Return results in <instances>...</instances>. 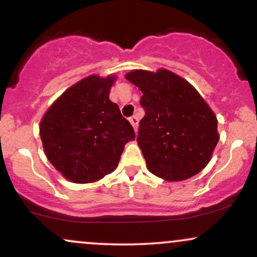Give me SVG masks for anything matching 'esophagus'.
I'll return each mask as SVG.
<instances>
[{
    "label": "esophagus",
    "mask_w": 257,
    "mask_h": 257,
    "mask_svg": "<svg viewBox=\"0 0 257 257\" xmlns=\"http://www.w3.org/2000/svg\"><path fill=\"white\" fill-rule=\"evenodd\" d=\"M129 122L132 123L133 128H134V131L137 132V131H138V123H139V118H138L137 114H134V116H132L131 118H129Z\"/></svg>",
    "instance_id": "1"
}]
</instances>
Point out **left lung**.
Listing matches in <instances>:
<instances>
[{
	"mask_svg": "<svg viewBox=\"0 0 257 257\" xmlns=\"http://www.w3.org/2000/svg\"><path fill=\"white\" fill-rule=\"evenodd\" d=\"M125 78L143 91L145 116L137 140L150 172L168 181L198 174L219 143L211 108L187 81L168 70H134Z\"/></svg>",
	"mask_w": 257,
	"mask_h": 257,
	"instance_id": "1",
	"label": "left lung"
}]
</instances>
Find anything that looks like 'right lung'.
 I'll return each mask as SVG.
<instances>
[{"label":"right lung","instance_id":"right-lung-1","mask_svg":"<svg viewBox=\"0 0 257 257\" xmlns=\"http://www.w3.org/2000/svg\"><path fill=\"white\" fill-rule=\"evenodd\" d=\"M114 77L89 76L69 88L44 114L40 126L47 158L67 180L87 184L118 166L134 140L131 123L108 99Z\"/></svg>","mask_w":257,"mask_h":257}]
</instances>
